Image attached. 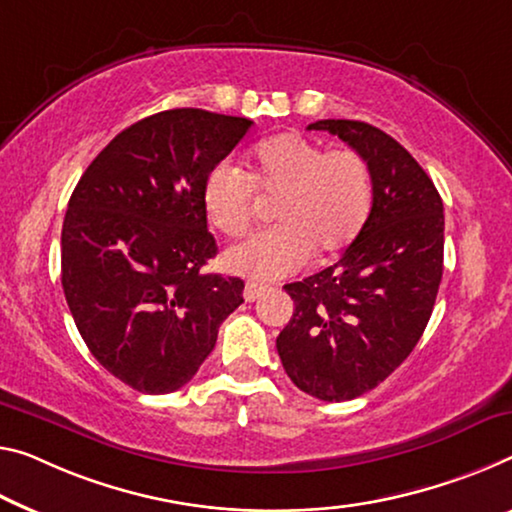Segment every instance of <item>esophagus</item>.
I'll list each match as a JSON object with an SVG mask.
<instances>
[{
	"label": "esophagus",
	"mask_w": 512,
	"mask_h": 512,
	"mask_svg": "<svg viewBox=\"0 0 512 512\" xmlns=\"http://www.w3.org/2000/svg\"><path fill=\"white\" fill-rule=\"evenodd\" d=\"M265 290H267V286H263V283H247L245 286V300L247 302H256L258 297H263L265 295Z\"/></svg>",
	"instance_id": "obj_1"
}]
</instances>
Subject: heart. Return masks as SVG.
I'll return each instance as SVG.
<instances>
[{"instance_id": "heart-1", "label": "heart", "mask_w": 512, "mask_h": 512, "mask_svg": "<svg viewBox=\"0 0 512 512\" xmlns=\"http://www.w3.org/2000/svg\"><path fill=\"white\" fill-rule=\"evenodd\" d=\"M263 201H277L279 224L233 245L224 263L242 277L274 281L304 267L313 251L336 256L350 247L371 212V164L350 148L327 151L283 132L256 146L247 174L222 162L203 183L208 222L226 235L245 233Z\"/></svg>"}]
</instances>
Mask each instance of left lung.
I'll use <instances>...</instances> for the list:
<instances>
[{
	"label": "left lung",
	"instance_id": "8db88e82",
	"mask_svg": "<svg viewBox=\"0 0 512 512\" xmlns=\"http://www.w3.org/2000/svg\"><path fill=\"white\" fill-rule=\"evenodd\" d=\"M327 130L366 157L373 206L334 265L286 283L293 318L277 336L297 389L327 403L375 389L410 357L426 329L444 272V203L421 164L364 121L325 119Z\"/></svg>",
	"mask_w": 512,
	"mask_h": 512
}]
</instances>
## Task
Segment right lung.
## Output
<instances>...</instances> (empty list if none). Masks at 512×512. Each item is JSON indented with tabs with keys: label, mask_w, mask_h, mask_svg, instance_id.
Segmentation results:
<instances>
[{
	"label": "right lung",
	"mask_w": 512,
	"mask_h": 512,
	"mask_svg": "<svg viewBox=\"0 0 512 512\" xmlns=\"http://www.w3.org/2000/svg\"><path fill=\"white\" fill-rule=\"evenodd\" d=\"M206 109H167L102 148L68 201L61 286L86 348L141 393L192 380L242 304L245 281L206 274L217 256L203 183L251 128Z\"/></svg>",
	"instance_id": "1"
}]
</instances>
